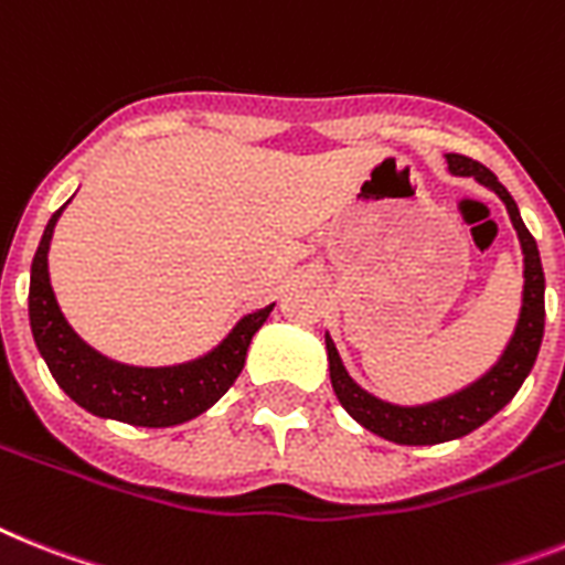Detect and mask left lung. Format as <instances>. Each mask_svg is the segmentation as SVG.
<instances>
[{"label":"left lung","instance_id":"8db88e82","mask_svg":"<svg viewBox=\"0 0 565 565\" xmlns=\"http://www.w3.org/2000/svg\"><path fill=\"white\" fill-rule=\"evenodd\" d=\"M445 160H448V172L459 174V178L480 180L482 186L500 194V201L505 203L511 224L516 230V238L523 246V307H520L514 335H511L502 355L486 376H480L473 385L462 387V391L451 393V396H445V399L414 407L391 405V402H382L373 393L362 391L350 379V373L344 371L333 339L324 335L327 359H330V382H333L341 407L362 428L373 430L376 436L391 439L396 445L448 443V439H459V436L471 434L480 425H486L497 411H502L514 399V393L520 391L525 376L532 373L534 359L540 353V341H543V324H546V278H543L537 241L532 238V232L525 230L514 198L497 180V174L482 163H477V160L466 158V154H445Z\"/></svg>","mask_w":565,"mask_h":565}]
</instances>
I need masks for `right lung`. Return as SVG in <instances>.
<instances>
[{
    "mask_svg": "<svg viewBox=\"0 0 565 565\" xmlns=\"http://www.w3.org/2000/svg\"><path fill=\"white\" fill-rule=\"evenodd\" d=\"M65 206L51 215L31 264L28 316L31 333L56 385L88 414L140 428H172L210 411L244 371L249 341L275 305L255 310L232 327L212 353L174 367H131L97 353L79 339L56 305L49 278V246Z\"/></svg>",
    "mask_w": 565,
    "mask_h": 565,
    "instance_id": "add662e5",
    "label": "right lung"
}]
</instances>
